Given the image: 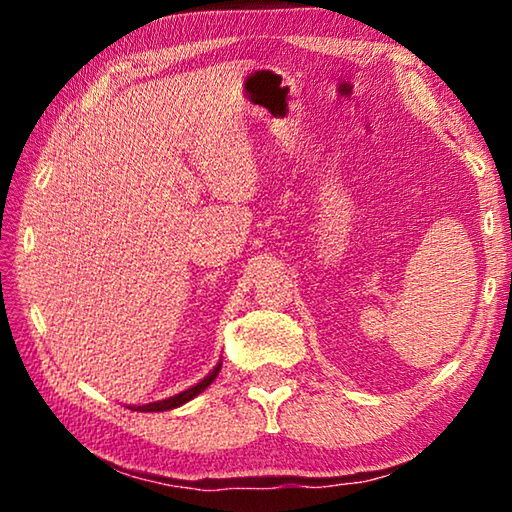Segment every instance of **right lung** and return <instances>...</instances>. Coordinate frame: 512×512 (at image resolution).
Returning a JSON list of instances; mask_svg holds the SVG:
<instances>
[{"instance_id": "obj_1", "label": "right lung", "mask_w": 512, "mask_h": 512, "mask_svg": "<svg viewBox=\"0 0 512 512\" xmlns=\"http://www.w3.org/2000/svg\"><path fill=\"white\" fill-rule=\"evenodd\" d=\"M219 370H221V361L216 363V366H214V370L210 372V375L203 377L201 381H198L196 386L187 388V391L178 393V395H173V397H167V400H160V402H151V404H144V406H128V409H133V411H144V413H155V411H171V409H178V406H183L185 402L194 400V397H196L198 393H203L205 388L210 386L212 381L216 379V375H219Z\"/></svg>"}]
</instances>
